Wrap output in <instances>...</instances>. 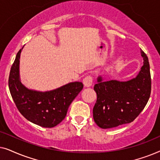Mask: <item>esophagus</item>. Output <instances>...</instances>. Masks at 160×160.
<instances>
[{
    "instance_id": "34e87169",
    "label": "esophagus",
    "mask_w": 160,
    "mask_h": 160,
    "mask_svg": "<svg viewBox=\"0 0 160 160\" xmlns=\"http://www.w3.org/2000/svg\"><path fill=\"white\" fill-rule=\"evenodd\" d=\"M92 78L90 76H87L83 79V83H84V85L85 87H89L92 84Z\"/></svg>"
}]
</instances>
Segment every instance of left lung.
Returning a JSON list of instances; mask_svg holds the SVG:
<instances>
[{
	"instance_id": "left-lung-1",
	"label": "left lung",
	"mask_w": 160,
	"mask_h": 160,
	"mask_svg": "<svg viewBox=\"0 0 160 160\" xmlns=\"http://www.w3.org/2000/svg\"><path fill=\"white\" fill-rule=\"evenodd\" d=\"M143 65L136 77L127 82L97 78L94 89L97 101L93 108V118L98 127L113 128L134 121L149 99L152 88L150 67L146 54L141 50Z\"/></svg>"
}]
</instances>
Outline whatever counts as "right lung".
I'll list each match as a JSON object with an SVG mask.
<instances>
[{"mask_svg": "<svg viewBox=\"0 0 160 160\" xmlns=\"http://www.w3.org/2000/svg\"><path fill=\"white\" fill-rule=\"evenodd\" d=\"M23 47L17 54L8 78L11 95L17 109L28 121L43 128H53L65 119L72 101L82 90V82H75L53 90H32L22 84L19 59Z\"/></svg>", "mask_w": 160, "mask_h": 160, "instance_id": "add662e5", "label": "right lung"}]
</instances>
